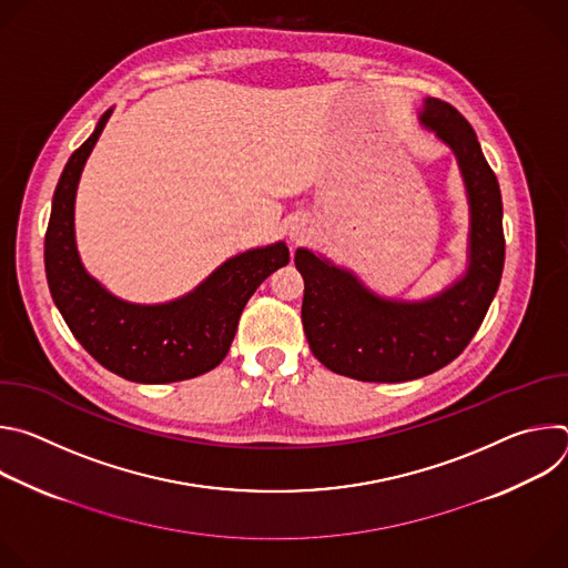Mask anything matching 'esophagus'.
Listing matches in <instances>:
<instances>
[{
  "mask_svg": "<svg viewBox=\"0 0 568 568\" xmlns=\"http://www.w3.org/2000/svg\"><path fill=\"white\" fill-rule=\"evenodd\" d=\"M305 235H307V229L303 226V222H296V224L290 226V237H292L294 242H301Z\"/></svg>",
  "mask_w": 568,
  "mask_h": 568,
  "instance_id": "34e87169",
  "label": "esophagus"
}]
</instances>
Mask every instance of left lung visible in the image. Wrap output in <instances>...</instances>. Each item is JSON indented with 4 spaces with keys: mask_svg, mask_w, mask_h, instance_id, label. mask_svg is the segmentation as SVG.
<instances>
[{
    "mask_svg": "<svg viewBox=\"0 0 568 568\" xmlns=\"http://www.w3.org/2000/svg\"><path fill=\"white\" fill-rule=\"evenodd\" d=\"M423 123L452 145L467 184V276L438 298L395 303L373 296L355 276L307 250L294 256L305 281L301 318L310 351L333 373L362 382H407L454 362L480 328L504 274L501 191L476 132L440 99H427Z\"/></svg>",
    "mask_w": 568,
    "mask_h": 568,
    "instance_id": "obj_1",
    "label": "left lung"
}]
</instances>
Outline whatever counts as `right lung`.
Instances as JSON below:
<instances>
[{
    "label": "right lung",
    "mask_w": 568,
    "mask_h": 568,
    "mask_svg": "<svg viewBox=\"0 0 568 568\" xmlns=\"http://www.w3.org/2000/svg\"><path fill=\"white\" fill-rule=\"evenodd\" d=\"M110 112L67 161L44 235L47 283L71 335L101 366L141 384H166L215 368L229 353L237 318L258 285L290 263L278 245L226 261L189 296L166 305H130L108 294L78 261L73 197Z\"/></svg>",
    "instance_id": "right-lung-1"
}]
</instances>
